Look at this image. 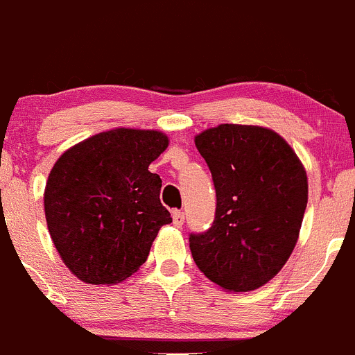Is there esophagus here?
Masks as SVG:
<instances>
[{
	"mask_svg": "<svg viewBox=\"0 0 355 355\" xmlns=\"http://www.w3.org/2000/svg\"><path fill=\"white\" fill-rule=\"evenodd\" d=\"M171 218H173V225L177 226V227H180L182 225H184V221H185L184 211H178V209H175V211L171 212Z\"/></svg>",
	"mask_w": 355,
	"mask_h": 355,
	"instance_id": "obj_1",
	"label": "esophagus"
}]
</instances>
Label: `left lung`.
Returning <instances> with one entry per match:
<instances>
[{"mask_svg":"<svg viewBox=\"0 0 355 355\" xmlns=\"http://www.w3.org/2000/svg\"><path fill=\"white\" fill-rule=\"evenodd\" d=\"M196 146L211 170L216 214L209 230L190 233L193 262L223 289L267 284L296 246L308 204L303 165L277 132L255 125L221 124Z\"/></svg>","mask_w":355,"mask_h":355,"instance_id":"1","label":"left lung"}]
</instances>
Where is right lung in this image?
<instances>
[{"label": "right lung", "instance_id": "obj_1", "mask_svg": "<svg viewBox=\"0 0 355 355\" xmlns=\"http://www.w3.org/2000/svg\"><path fill=\"white\" fill-rule=\"evenodd\" d=\"M166 146L158 130L115 129L55 162L44 193L47 227L78 279L115 284L146 262L159 227L171 223L162 178L148 170Z\"/></svg>", "mask_w": 355, "mask_h": 355}]
</instances>
